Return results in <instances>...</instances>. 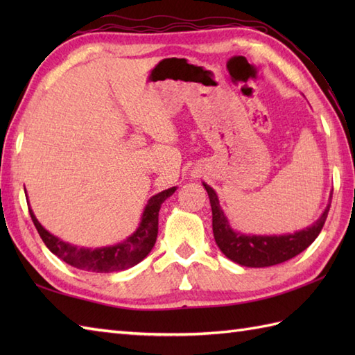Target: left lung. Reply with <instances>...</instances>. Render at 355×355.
<instances>
[{
	"label": "left lung",
	"instance_id": "8db88e82",
	"mask_svg": "<svg viewBox=\"0 0 355 355\" xmlns=\"http://www.w3.org/2000/svg\"><path fill=\"white\" fill-rule=\"evenodd\" d=\"M202 186L207 191L210 206H212V229L216 245L230 261L252 268L277 266L310 247L327 221L331 197H333L331 193L322 215L305 229L282 233V235H254V233H244L233 229L220 205L216 192L205 182Z\"/></svg>",
	"mask_w": 355,
	"mask_h": 355
}]
</instances>
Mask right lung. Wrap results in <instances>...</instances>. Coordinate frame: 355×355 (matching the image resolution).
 Returning a JSON list of instances; mask_svg holds the SVG:
<instances>
[{"label": "right lung", "mask_w": 355, "mask_h": 355, "mask_svg": "<svg viewBox=\"0 0 355 355\" xmlns=\"http://www.w3.org/2000/svg\"><path fill=\"white\" fill-rule=\"evenodd\" d=\"M175 191L177 187L173 186L150 197L148 200V205L143 209L139 227L126 239H123L122 243L107 247L88 248L65 243L61 238L50 233L37 221L32 207H28V212L44 244L58 258H61L69 266L79 270L94 271V273H114V271H122L137 266L153 250L158 235V212H160L164 200H168ZM27 205L30 206L28 201Z\"/></svg>", "instance_id": "obj_1"}]
</instances>
